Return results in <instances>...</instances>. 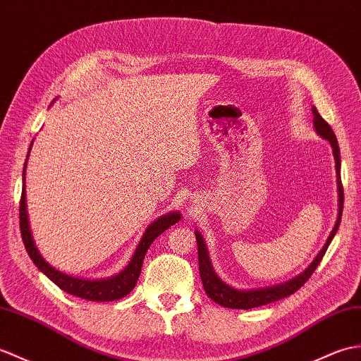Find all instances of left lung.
Returning <instances> with one entry per match:
<instances>
[{"mask_svg": "<svg viewBox=\"0 0 361 361\" xmlns=\"http://www.w3.org/2000/svg\"><path fill=\"white\" fill-rule=\"evenodd\" d=\"M312 115H314V126L315 130L320 133V135L326 140H329L332 150H334V158H335V169H337V186H338V216H337V223H335V228L332 229L331 235L326 241V245L323 249L318 252L314 262L309 264L307 269L305 272H301L295 279H292L286 283L276 284V286L272 288H266V289H250V290H238L235 288L229 286V284L223 283L216 274L214 272L212 266H211V259H209L207 255V249L204 245V240L201 237V233L198 231L195 232V238H197V246H198V269H200V276H201V283H203L204 290L207 297L214 300L215 303H219L224 307H231V309H252L258 307L263 305H269L274 303V301H279L284 297H289L297 292L303 284L311 279V275L317 269V266L320 264L323 255L328 250V246L331 245V241L337 232L340 221H341V214H343V184H341V175H340V149H338V142L337 137H335L334 130L331 129V126L328 124L323 116L318 114L317 107H312Z\"/></svg>", "mask_w": 361, "mask_h": 361, "instance_id": "obj_1", "label": "left lung"}]
</instances>
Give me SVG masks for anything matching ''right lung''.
<instances>
[{
	"label": "right lung",
	"instance_id": "obj_1",
	"mask_svg": "<svg viewBox=\"0 0 361 361\" xmlns=\"http://www.w3.org/2000/svg\"><path fill=\"white\" fill-rule=\"evenodd\" d=\"M26 163H24L23 175L26 172ZM180 219L181 215L178 212H171L167 215H163L161 219H158L157 221L150 224L146 229V232L142 233L140 245L135 250V254L132 255L129 264L126 266L118 275L111 276V279H106V280H82V279H75V276L66 275L60 271H56L55 267L46 263V259L39 255L35 245H33V240L29 231V221H27V212H26V189L24 188L21 192V200H20V231H21L24 247H26L32 262L35 263V266L41 272L47 275L58 288L67 292V294L85 298L89 301H114L128 295L129 292L135 288L137 280L141 272L142 259H145L149 246L152 245L154 240L158 235H161L166 229H169L171 226H173Z\"/></svg>",
	"mask_w": 361,
	"mask_h": 361
}]
</instances>
